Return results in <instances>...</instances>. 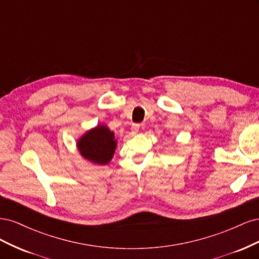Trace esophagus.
I'll use <instances>...</instances> for the list:
<instances>
[{"mask_svg":"<svg viewBox=\"0 0 259 259\" xmlns=\"http://www.w3.org/2000/svg\"><path fill=\"white\" fill-rule=\"evenodd\" d=\"M139 127H140L139 124L133 123V124H132V132L134 133V134H136V133H138V131H139Z\"/></svg>","mask_w":259,"mask_h":259,"instance_id":"34e87169","label":"esophagus"}]
</instances>
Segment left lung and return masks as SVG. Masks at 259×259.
<instances>
[{
  "mask_svg": "<svg viewBox=\"0 0 259 259\" xmlns=\"http://www.w3.org/2000/svg\"><path fill=\"white\" fill-rule=\"evenodd\" d=\"M84 159L98 165H106L113 158L116 148L114 133L106 125H97L82 135L76 143Z\"/></svg>",
  "mask_w": 259,
  "mask_h": 259,
  "instance_id": "1",
  "label": "left lung"
}]
</instances>
